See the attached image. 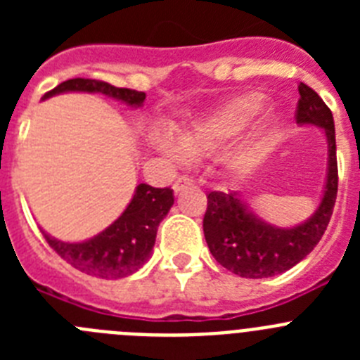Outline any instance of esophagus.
Segmentation results:
<instances>
[{"mask_svg": "<svg viewBox=\"0 0 360 360\" xmlns=\"http://www.w3.org/2000/svg\"><path fill=\"white\" fill-rule=\"evenodd\" d=\"M189 186H193V178H189L184 174V176L176 178V182L173 184V189H174V193H180V191H184L186 187H189Z\"/></svg>", "mask_w": 360, "mask_h": 360, "instance_id": "obj_1", "label": "esophagus"}]
</instances>
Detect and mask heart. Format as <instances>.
I'll list each match as a JSON object with an SVG mask.
<instances>
[{
  "mask_svg": "<svg viewBox=\"0 0 360 360\" xmlns=\"http://www.w3.org/2000/svg\"><path fill=\"white\" fill-rule=\"evenodd\" d=\"M266 110H269V103L262 95H245L193 124V128L182 133L180 144L165 133L157 136V142L162 151L167 153L174 160H182L186 153L187 155L212 153L241 135L245 129H249ZM272 144H274V136L269 135L236 149L227 158L229 167L236 173H250L265 160Z\"/></svg>",
  "mask_w": 360,
  "mask_h": 360,
  "instance_id": "b5f03b06",
  "label": "heart"
}]
</instances>
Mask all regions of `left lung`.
I'll return each mask as SVG.
<instances>
[{
	"instance_id": "1",
	"label": "left lung",
	"mask_w": 360,
	"mask_h": 360,
	"mask_svg": "<svg viewBox=\"0 0 360 360\" xmlns=\"http://www.w3.org/2000/svg\"><path fill=\"white\" fill-rule=\"evenodd\" d=\"M295 110L297 124H311L324 129L328 142L326 186L316 212L290 229L270 225L247 209L236 193L211 191L203 216V234L216 262L241 278L262 279L287 272L314 250L332 218L337 198L335 126L330 108L304 82H299Z\"/></svg>"
}]
</instances>
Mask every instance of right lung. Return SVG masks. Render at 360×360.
Wrapping results in <instances>:
<instances>
[{
    "instance_id": "1",
    "label": "right lung",
    "mask_w": 360,
    "mask_h": 360,
    "mask_svg": "<svg viewBox=\"0 0 360 360\" xmlns=\"http://www.w3.org/2000/svg\"><path fill=\"white\" fill-rule=\"evenodd\" d=\"M65 91L104 94L111 98L122 101L131 108L142 106L146 98L144 91L117 88L110 82L81 77L61 82L52 91L44 94L43 98ZM173 203V189L169 187L158 189L148 184H139L126 211L97 236L81 243H66L56 240L44 231L43 236L66 263L84 274L106 279L126 278L136 272L151 257L158 225L169 212Z\"/></svg>"
}]
</instances>
